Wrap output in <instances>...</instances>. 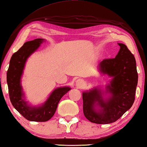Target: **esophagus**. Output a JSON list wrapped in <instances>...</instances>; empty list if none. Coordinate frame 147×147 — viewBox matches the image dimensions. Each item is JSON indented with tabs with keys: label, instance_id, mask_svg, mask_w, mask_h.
I'll return each instance as SVG.
<instances>
[{
	"label": "esophagus",
	"instance_id": "obj_1",
	"mask_svg": "<svg viewBox=\"0 0 147 147\" xmlns=\"http://www.w3.org/2000/svg\"><path fill=\"white\" fill-rule=\"evenodd\" d=\"M84 84V81L83 79H79L76 81V86L79 87V88H81V87L83 86Z\"/></svg>",
	"mask_w": 147,
	"mask_h": 147
}]
</instances>
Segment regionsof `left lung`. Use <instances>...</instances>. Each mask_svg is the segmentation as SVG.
<instances>
[{
    "label": "left lung",
    "mask_w": 147,
    "mask_h": 147,
    "mask_svg": "<svg viewBox=\"0 0 147 147\" xmlns=\"http://www.w3.org/2000/svg\"><path fill=\"white\" fill-rule=\"evenodd\" d=\"M115 58L105 59L99 64L102 74L112 77L107 90L111 97L104 101L101 90L94 88L83 92V113L92 123L109 124L116 121L132 107L135 100L138 74L134 56L124 44ZM99 106L100 109H95Z\"/></svg>",
    "instance_id": "left-lung-1"
}]
</instances>
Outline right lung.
Instances as JSON below:
<instances>
[{
    "instance_id": "right-lung-1",
    "label": "right lung",
    "mask_w": 147,
    "mask_h": 147,
    "mask_svg": "<svg viewBox=\"0 0 147 147\" xmlns=\"http://www.w3.org/2000/svg\"><path fill=\"white\" fill-rule=\"evenodd\" d=\"M44 40L43 38H36L25 42L19 50L13 54L7 71V83L10 101L23 117L31 121L45 122L50 119L55 114L62 97L70 90L69 87L55 89L45 103L40 107H30L23 99L24 94L20 85V78L26 61Z\"/></svg>"
}]
</instances>
